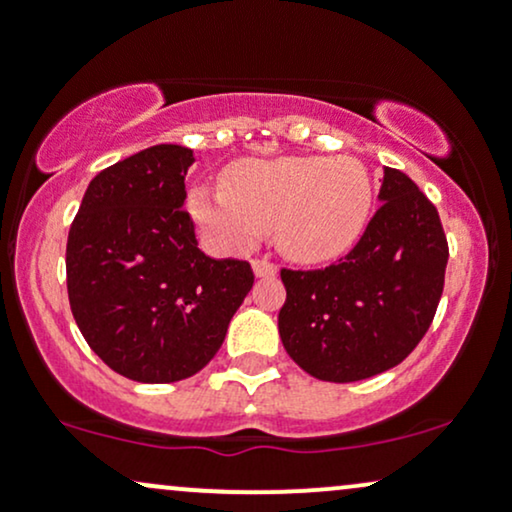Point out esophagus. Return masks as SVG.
Instances as JSON below:
<instances>
[{
    "instance_id": "34e87169",
    "label": "esophagus",
    "mask_w": 512,
    "mask_h": 512,
    "mask_svg": "<svg viewBox=\"0 0 512 512\" xmlns=\"http://www.w3.org/2000/svg\"><path fill=\"white\" fill-rule=\"evenodd\" d=\"M252 269H255L257 276H274L276 272H279V267L269 260H255L252 262Z\"/></svg>"
}]
</instances>
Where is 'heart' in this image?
I'll return each mask as SVG.
<instances>
[{
  "mask_svg": "<svg viewBox=\"0 0 512 512\" xmlns=\"http://www.w3.org/2000/svg\"><path fill=\"white\" fill-rule=\"evenodd\" d=\"M223 195L197 190L190 207L216 243L248 250L274 228L286 257L337 260L366 233L375 190L358 158L293 156L240 161L223 173Z\"/></svg>",
  "mask_w": 512,
  "mask_h": 512,
  "instance_id": "1",
  "label": "heart"
}]
</instances>
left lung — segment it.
Listing matches in <instances>:
<instances>
[{"label": "left lung", "instance_id": "obj_1", "mask_svg": "<svg viewBox=\"0 0 512 512\" xmlns=\"http://www.w3.org/2000/svg\"><path fill=\"white\" fill-rule=\"evenodd\" d=\"M378 197L344 260L281 269V342L317 380L356 383L395 368L424 339L443 296L450 252L438 209L397 168H385Z\"/></svg>", "mask_w": 512, "mask_h": 512}]
</instances>
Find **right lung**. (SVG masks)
Here are the masks:
<instances>
[{
  "mask_svg": "<svg viewBox=\"0 0 512 512\" xmlns=\"http://www.w3.org/2000/svg\"><path fill=\"white\" fill-rule=\"evenodd\" d=\"M192 149L158 144L101 170L67 238V293L105 366L137 383L202 370L255 284L250 262L197 248L185 204Z\"/></svg>",
  "mask_w": 512,
  "mask_h": 512,
  "instance_id": "add662e5",
  "label": "right lung"
}]
</instances>
